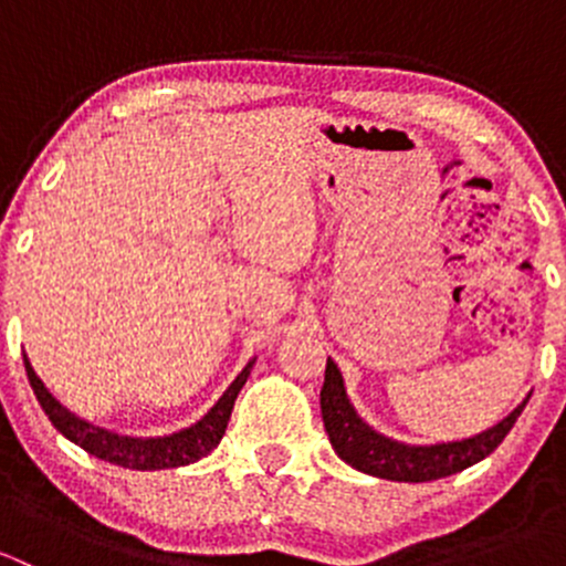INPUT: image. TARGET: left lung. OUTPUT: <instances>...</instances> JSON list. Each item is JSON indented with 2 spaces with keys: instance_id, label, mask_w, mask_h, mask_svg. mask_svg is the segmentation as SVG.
<instances>
[{
  "instance_id": "8db88e82",
  "label": "left lung",
  "mask_w": 566,
  "mask_h": 566,
  "mask_svg": "<svg viewBox=\"0 0 566 566\" xmlns=\"http://www.w3.org/2000/svg\"><path fill=\"white\" fill-rule=\"evenodd\" d=\"M526 402L528 397L506 419H501L499 424L479 432V436L432 443V447H410V443H399L394 438L380 436L356 413V408L347 399L339 367L331 358L325 364V384L319 389V410H323V424L334 452L356 471L391 479V482H432V479L452 476V473L471 468L473 462L484 460L499 449L506 432L515 427Z\"/></svg>"
}]
</instances>
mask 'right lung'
I'll return each mask as SVG.
<instances>
[{
	"instance_id": "obj_1",
	"label": "right lung",
	"mask_w": 566,
	"mask_h": 566,
	"mask_svg": "<svg viewBox=\"0 0 566 566\" xmlns=\"http://www.w3.org/2000/svg\"><path fill=\"white\" fill-rule=\"evenodd\" d=\"M24 367L40 408L45 410L51 424H54L67 441L82 447L84 452H90L93 458L112 462V465L130 468V471H161V468H177V465H188V462L202 460L205 454H210L216 447H219L221 436H224L227 430V421H230L232 405H235L238 394H241L243 384H247L251 367H254V358H251L247 367L241 369V375L232 380L230 389L221 394L219 402H216L213 408L197 421V424L161 438L117 436V432L104 430V427H95L90 424V421L78 419L76 413H71L65 405H60L54 397H51V391L45 389L43 380L38 378L27 356H24Z\"/></svg>"
}]
</instances>
